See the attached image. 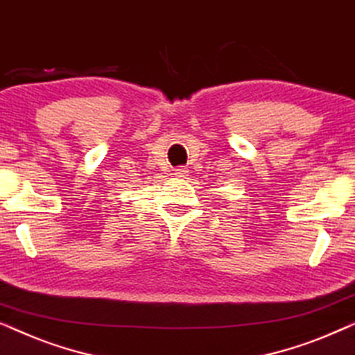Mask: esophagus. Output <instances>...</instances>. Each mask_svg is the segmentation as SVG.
Masks as SVG:
<instances>
[{"label":"esophagus","instance_id":"esophagus-1","mask_svg":"<svg viewBox=\"0 0 355 355\" xmlns=\"http://www.w3.org/2000/svg\"><path fill=\"white\" fill-rule=\"evenodd\" d=\"M174 174H176L178 178H186L189 174V169L186 166H179V168L174 169Z\"/></svg>","mask_w":355,"mask_h":355}]
</instances>
